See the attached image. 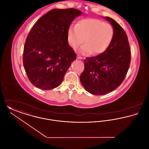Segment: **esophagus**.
<instances>
[{
	"label": "esophagus",
	"mask_w": 149,
	"mask_h": 149,
	"mask_svg": "<svg viewBox=\"0 0 149 149\" xmlns=\"http://www.w3.org/2000/svg\"><path fill=\"white\" fill-rule=\"evenodd\" d=\"M77 58H78V59H80V60H82L83 58L81 56H80V55H77Z\"/></svg>",
	"instance_id": "esophagus-1"
}]
</instances>
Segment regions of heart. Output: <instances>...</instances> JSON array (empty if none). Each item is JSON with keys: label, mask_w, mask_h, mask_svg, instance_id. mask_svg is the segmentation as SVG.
<instances>
[{"label": "heart", "mask_w": 149, "mask_h": 149, "mask_svg": "<svg viewBox=\"0 0 149 149\" xmlns=\"http://www.w3.org/2000/svg\"><path fill=\"white\" fill-rule=\"evenodd\" d=\"M114 35L113 27L98 19L85 18L80 20L76 26H70L68 38L70 46L76 49L84 41L86 43L79 50L83 54L98 55L106 51Z\"/></svg>", "instance_id": "1"}]
</instances>
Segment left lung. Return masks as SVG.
<instances>
[{"instance_id":"1","label":"left lung","mask_w":149,"mask_h":149,"mask_svg":"<svg viewBox=\"0 0 149 149\" xmlns=\"http://www.w3.org/2000/svg\"><path fill=\"white\" fill-rule=\"evenodd\" d=\"M113 26L112 40L106 51L98 56L86 57L80 80L85 90L102 95L111 92L124 80L131 62L127 36L112 18L104 17Z\"/></svg>"}]
</instances>
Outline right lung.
<instances>
[{"mask_svg":"<svg viewBox=\"0 0 149 149\" xmlns=\"http://www.w3.org/2000/svg\"><path fill=\"white\" fill-rule=\"evenodd\" d=\"M82 13L74 9H54L30 31L24 46L23 63L30 82L42 90L60 85L77 55L68 44V29Z\"/></svg>","mask_w":149,"mask_h":149,"instance_id":"add662e5","label":"right lung"}]
</instances>
